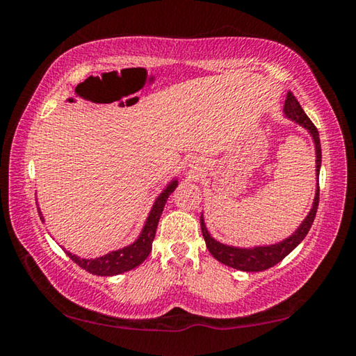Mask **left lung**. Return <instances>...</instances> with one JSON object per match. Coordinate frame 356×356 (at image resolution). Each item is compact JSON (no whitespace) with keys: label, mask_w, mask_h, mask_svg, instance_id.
Instances as JSON below:
<instances>
[{"label":"left lung","mask_w":356,"mask_h":356,"mask_svg":"<svg viewBox=\"0 0 356 356\" xmlns=\"http://www.w3.org/2000/svg\"><path fill=\"white\" fill-rule=\"evenodd\" d=\"M284 114L287 119L293 120L295 124H298L305 130H308L311 135L312 141H314L316 146V177L318 182V172H321V165H322V147H321V140H318V131L316 125L311 122V119L306 116L303 108L300 106L298 100L295 99L292 92L287 94L286 104H284ZM317 206H318V184L316 188V196L314 202H312V207L309 213L306 215V218L301 221V225L297 227L292 236L287 238L281 240L278 243L273 245H262V246H252V248H240V246H231L226 243H221L218 240H215L210 232L207 231L206 222H204V216L201 215V231L202 237L206 240V246L210 251L216 261L227 265V267L242 270V272H262V270H267L273 267L278 262H281L289 252L293 251L297 246L301 243V240L306 237V234L309 232V229L314 222L316 213H317Z\"/></svg>","instance_id":"1"}]
</instances>
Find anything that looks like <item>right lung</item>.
<instances>
[{
  "instance_id": "add662e5",
  "label": "right lung",
  "mask_w": 356,
  "mask_h": 356,
  "mask_svg": "<svg viewBox=\"0 0 356 356\" xmlns=\"http://www.w3.org/2000/svg\"><path fill=\"white\" fill-rule=\"evenodd\" d=\"M177 184H179L177 179L171 180V182L166 185V188L156 196L154 206L147 215V220L144 222L143 231L131 245L124 246V248L111 251L105 256H100L95 259H81L76 254H72L69 251H65V254H67L75 264L80 265L83 270H86V272L97 276H114V275L129 272V270H134L135 267H138V265L146 261L149 252L152 251V242L155 238L156 226H159L161 212H163L168 197H170L171 193L176 190ZM38 210H39L40 220L44 221V216H42L39 207Z\"/></svg>"
}]
</instances>
